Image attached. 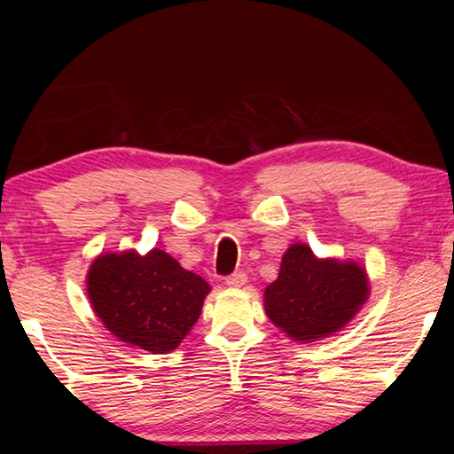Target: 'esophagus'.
<instances>
[{
    "mask_svg": "<svg viewBox=\"0 0 454 454\" xmlns=\"http://www.w3.org/2000/svg\"><path fill=\"white\" fill-rule=\"evenodd\" d=\"M246 283H247V277H246L244 271H236V273L226 277V285L232 286V288H239V286H244Z\"/></svg>",
    "mask_w": 454,
    "mask_h": 454,
    "instance_id": "1",
    "label": "esophagus"
}]
</instances>
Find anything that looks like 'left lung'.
I'll return each mask as SVG.
<instances>
[{
  "instance_id": "left-lung-1",
  "label": "left lung",
  "mask_w": 454,
  "mask_h": 454,
  "mask_svg": "<svg viewBox=\"0 0 454 454\" xmlns=\"http://www.w3.org/2000/svg\"><path fill=\"white\" fill-rule=\"evenodd\" d=\"M371 286L356 262L317 259L306 244L286 249L277 281L265 288V312L294 341L340 332L361 310Z\"/></svg>"
}]
</instances>
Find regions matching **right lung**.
<instances>
[{"instance_id":"obj_1","label":"right lung","mask_w":454,"mask_h":454,"mask_svg":"<svg viewBox=\"0 0 454 454\" xmlns=\"http://www.w3.org/2000/svg\"><path fill=\"white\" fill-rule=\"evenodd\" d=\"M210 293L205 278L183 269L163 249L103 254L90 267L95 314L121 341L150 353L177 349Z\"/></svg>"}]
</instances>
